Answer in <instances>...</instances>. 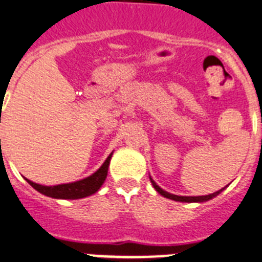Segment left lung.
Instances as JSON below:
<instances>
[{"label": "left lung", "instance_id": "8db88e82", "mask_svg": "<svg viewBox=\"0 0 262 262\" xmlns=\"http://www.w3.org/2000/svg\"><path fill=\"white\" fill-rule=\"evenodd\" d=\"M150 180H151V183H152V186L155 187V190L159 192V194L163 195V196H165V198H168V199L176 200V202H186V203L207 202V200H209V199H212V198L217 196V195H219L220 192H221L222 190H224V189H221V190H219V191H217V192H213V194H209V195H205V196H178V195H173V194H169V192L164 191V190L160 189V187H159L158 185H156L155 181H154L152 178H150Z\"/></svg>", "mask_w": 262, "mask_h": 262}]
</instances>
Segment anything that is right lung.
<instances>
[{
    "label": "right lung",
    "mask_w": 262,
    "mask_h": 262,
    "mask_svg": "<svg viewBox=\"0 0 262 262\" xmlns=\"http://www.w3.org/2000/svg\"><path fill=\"white\" fill-rule=\"evenodd\" d=\"M111 156L112 154H110L108 158L106 159V161L97 172L93 173L90 177L77 181V182L63 183V185H57V186H42V185L32 182L27 178L26 180L33 189L37 190L41 194L46 195V196L55 198V199H81V198L89 196V195L97 192L99 187L103 185L104 180L107 177V172H108Z\"/></svg>",
    "instance_id": "1"
}]
</instances>
